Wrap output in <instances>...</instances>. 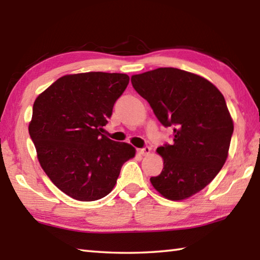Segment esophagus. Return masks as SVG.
I'll list each match as a JSON object with an SVG mask.
<instances>
[{
    "mask_svg": "<svg viewBox=\"0 0 260 260\" xmlns=\"http://www.w3.org/2000/svg\"><path fill=\"white\" fill-rule=\"evenodd\" d=\"M150 152H151V148L150 147H146V148H143V149H139V153H140V155H142V156H148Z\"/></svg>",
    "mask_w": 260,
    "mask_h": 260,
    "instance_id": "esophagus-1",
    "label": "esophagus"
}]
</instances>
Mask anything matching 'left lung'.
Listing matches in <instances>:
<instances>
[{"mask_svg": "<svg viewBox=\"0 0 260 260\" xmlns=\"http://www.w3.org/2000/svg\"><path fill=\"white\" fill-rule=\"evenodd\" d=\"M162 125L173 127V142L157 148L164 160L153 188L170 201L204 189L222 169L234 124L223 95L208 79L174 68H159L131 78Z\"/></svg>", "mask_w": 260, "mask_h": 260, "instance_id": "8db88e82", "label": "left lung"}]
</instances>
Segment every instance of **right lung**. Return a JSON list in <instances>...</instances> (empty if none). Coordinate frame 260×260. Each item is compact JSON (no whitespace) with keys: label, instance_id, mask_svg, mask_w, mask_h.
Returning a JSON list of instances; mask_svg holds the SVG:
<instances>
[{"label":"right lung","instance_id":"1","mask_svg":"<svg viewBox=\"0 0 260 260\" xmlns=\"http://www.w3.org/2000/svg\"><path fill=\"white\" fill-rule=\"evenodd\" d=\"M122 73L67 74L38 96L28 132L42 170L72 199L90 202L111 192L135 148L101 133L124 93Z\"/></svg>","mask_w":260,"mask_h":260}]
</instances>
